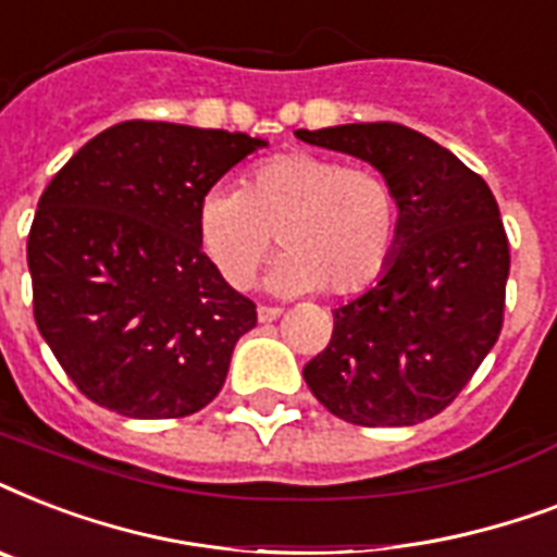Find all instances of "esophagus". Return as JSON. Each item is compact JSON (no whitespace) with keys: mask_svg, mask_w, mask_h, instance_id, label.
<instances>
[{"mask_svg":"<svg viewBox=\"0 0 557 557\" xmlns=\"http://www.w3.org/2000/svg\"><path fill=\"white\" fill-rule=\"evenodd\" d=\"M280 312H283V309H277V306H260V309H257V318H260L262 323H269V321H277Z\"/></svg>","mask_w":557,"mask_h":557,"instance_id":"1","label":"esophagus"}]
</instances>
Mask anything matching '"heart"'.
<instances>
[{
    "label": "heart",
    "instance_id": "1",
    "mask_svg": "<svg viewBox=\"0 0 557 557\" xmlns=\"http://www.w3.org/2000/svg\"><path fill=\"white\" fill-rule=\"evenodd\" d=\"M401 231V201L381 170L349 168L323 152H280L253 164L243 187L205 193L196 213L199 243L234 288H248L274 251L280 292L349 297L389 265Z\"/></svg>",
    "mask_w": 557,
    "mask_h": 557
}]
</instances>
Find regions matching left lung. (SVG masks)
Listing matches in <instances>:
<instances>
[{
  "instance_id": "obj_1",
  "label": "left lung",
  "mask_w": 557,
  "mask_h": 557,
  "mask_svg": "<svg viewBox=\"0 0 557 557\" xmlns=\"http://www.w3.org/2000/svg\"><path fill=\"white\" fill-rule=\"evenodd\" d=\"M295 135L370 161L401 201L384 277L332 312V338L304 367L306 384L332 416L361 428L433 419L500 338L511 257L497 199L454 152L410 126Z\"/></svg>"
}]
</instances>
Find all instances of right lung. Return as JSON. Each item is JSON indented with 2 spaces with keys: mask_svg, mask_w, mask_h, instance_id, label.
Wrapping results in <instances>:
<instances>
[{
  "mask_svg": "<svg viewBox=\"0 0 557 557\" xmlns=\"http://www.w3.org/2000/svg\"><path fill=\"white\" fill-rule=\"evenodd\" d=\"M265 141L124 121L83 144L28 234L34 321L74 387L129 419H182L225 384L257 306L196 234L205 193Z\"/></svg>",
  "mask_w": 557,
  "mask_h": 557,
  "instance_id": "right-lung-1",
  "label": "right lung"
}]
</instances>
